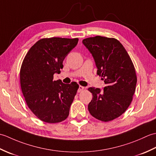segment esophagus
Masks as SVG:
<instances>
[{"instance_id":"obj_1","label":"esophagus","mask_w":156,"mask_h":156,"mask_svg":"<svg viewBox=\"0 0 156 156\" xmlns=\"http://www.w3.org/2000/svg\"><path fill=\"white\" fill-rule=\"evenodd\" d=\"M84 89V87H82V86H79L78 89V92H80Z\"/></svg>"}]
</instances>
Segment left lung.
Instances as JSON below:
<instances>
[{
  "label": "left lung",
  "mask_w": 156,
  "mask_h": 156,
  "mask_svg": "<svg viewBox=\"0 0 156 156\" xmlns=\"http://www.w3.org/2000/svg\"><path fill=\"white\" fill-rule=\"evenodd\" d=\"M97 68V74L107 84L102 90L90 87L92 99L88 108L102 121H110L127 110L137 84L135 69L128 53L117 39L96 36L83 39Z\"/></svg>",
  "instance_id": "8db88e82"
}]
</instances>
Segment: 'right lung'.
Listing matches in <instances>:
<instances>
[{"instance_id": "add662e5", "label": "right lung", "mask_w": 156, "mask_h": 156, "mask_svg": "<svg viewBox=\"0 0 156 156\" xmlns=\"http://www.w3.org/2000/svg\"><path fill=\"white\" fill-rule=\"evenodd\" d=\"M78 41V38L41 39L23 59L20 70L23 94L28 107L42 121L55 123L68 117L79 86L75 82L54 81V74L60 72L63 61Z\"/></svg>"}]
</instances>
